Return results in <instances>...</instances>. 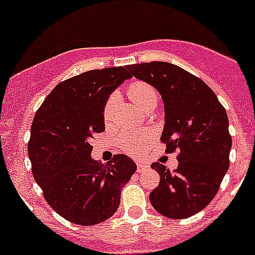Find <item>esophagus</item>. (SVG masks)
I'll use <instances>...</instances> for the list:
<instances>
[{
  "label": "esophagus",
  "mask_w": 255,
  "mask_h": 255,
  "mask_svg": "<svg viewBox=\"0 0 255 255\" xmlns=\"http://www.w3.org/2000/svg\"><path fill=\"white\" fill-rule=\"evenodd\" d=\"M148 167H149L148 164H145V163H138V164H136V171H138V172H143V171L148 170Z\"/></svg>",
  "instance_id": "obj_1"
}]
</instances>
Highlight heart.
<instances>
[{"label":"heart","mask_w":255,"mask_h":255,"mask_svg":"<svg viewBox=\"0 0 255 255\" xmlns=\"http://www.w3.org/2000/svg\"><path fill=\"white\" fill-rule=\"evenodd\" d=\"M128 93L132 100V102L136 103L144 111L148 110L152 106H157L158 102V94L157 91L148 83L144 82H134L128 88ZM119 101V93L114 92L110 94L103 107V120L106 124H110L112 121V115L114 110ZM155 134L152 130H126L121 132L119 136V147L126 153V154L138 157L141 154L144 147L154 140Z\"/></svg>","instance_id":"obj_1"}]
</instances>
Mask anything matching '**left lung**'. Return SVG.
Wrapping results in <instances>:
<instances>
[{
  "label": "left lung",
  "instance_id": "obj_1",
  "mask_svg": "<svg viewBox=\"0 0 255 255\" xmlns=\"http://www.w3.org/2000/svg\"><path fill=\"white\" fill-rule=\"evenodd\" d=\"M126 69L159 92L164 105L161 140L167 153L179 150L173 172L159 162L150 166L161 177L149 194L150 203L168 218L190 217L211 203L229 170L226 110L202 79L176 65L152 61Z\"/></svg>",
  "mask_w": 255,
  "mask_h": 255
}]
</instances>
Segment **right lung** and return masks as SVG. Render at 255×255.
I'll return each mask as SVG.
<instances>
[{
  "label": "right lung",
  "mask_w": 255,
  "mask_h": 255,
  "mask_svg": "<svg viewBox=\"0 0 255 255\" xmlns=\"http://www.w3.org/2000/svg\"><path fill=\"white\" fill-rule=\"evenodd\" d=\"M131 78L126 67L91 70L61 82L31 124L28 154L35 182L61 217L82 226L101 224L120 206L121 189L136 164L115 154L102 164L91 157L94 134L105 131L110 94Z\"/></svg>",
  "instance_id": "add662e5"
}]
</instances>
